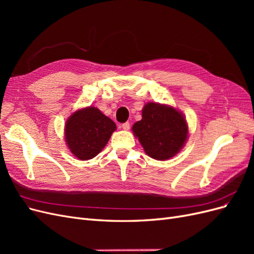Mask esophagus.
Segmentation results:
<instances>
[{
	"instance_id": "esophagus-1",
	"label": "esophagus",
	"mask_w": 254,
	"mask_h": 254,
	"mask_svg": "<svg viewBox=\"0 0 254 254\" xmlns=\"http://www.w3.org/2000/svg\"><path fill=\"white\" fill-rule=\"evenodd\" d=\"M123 129L124 130H129V128H130V124L128 122H126V123H124V124H122V126H121Z\"/></svg>"
}]
</instances>
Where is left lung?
I'll list each match as a JSON object with an SVG mask.
<instances>
[{
	"instance_id": "1",
	"label": "left lung",
	"mask_w": 254,
	"mask_h": 254,
	"mask_svg": "<svg viewBox=\"0 0 254 254\" xmlns=\"http://www.w3.org/2000/svg\"><path fill=\"white\" fill-rule=\"evenodd\" d=\"M147 155L167 160L180 151L189 135L186 118L171 106L148 103L142 110V120L132 126Z\"/></svg>"
}]
</instances>
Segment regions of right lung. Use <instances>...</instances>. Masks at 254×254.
Segmentation results:
<instances>
[{"instance_id":"1","label":"right lung","mask_w":254,"mask_h":254,"mask_svg":"<svg viewBox=\"0 0 254 254\" xmlns=\"http://www.w3.org/2000/svg\"><path fill=\"white\" fill-rule=\"evenodd\" d=\"M115 129L117 126L111 119L95 107H87L67 119L64 137L75 157L90 160L103 150Z\"/></svg>"}]
</instances>
